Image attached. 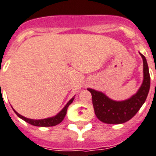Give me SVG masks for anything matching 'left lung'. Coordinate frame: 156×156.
<instances>
[{"label": "left lung", "mask_w": 156, "mask_h": 156, "mask_svg": "<svg viewBox=\"0 0 156 156\" xmlns=\"http://www.w3.org/2000/svg\"><path fill=\"white\" fill-rule=\"evenodd\" d=\"M141 55L144 62V80L136 94L123 101H115L101 91L88 88L92 95L94 110L100 121L108 124L124 123L132 119L143 106L150 90L151 78L146 58Z\"/></svg>", "instance_id": "left-lung-1"}]
</instances>
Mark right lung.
I'll list each match as a JSON object with an SVG mask.
<instances>
[{
    "mask_svg": "<svg viewBox=\"0 0 156 156\" xmlns=\"http://www.w3.org/2000/svg\"><path fill=\"white\" fill-rule=\"evenodd\" d=\"M74 99V98H72L71 99L69 100V102H67V104L66 105L65 107H63V109L62 111L56 115L55 116H53V117H49L47 118V119H28V118H25L22 115H21L20 114H18L15 111L14 109L12 108V110L14 111V112L16 113V115L18 116L20 119H23L24 121H25L28 123L31 124L33 126H56L58 124L60 123L65 118L67 112V109H68V107L69 105L71 104L73 101Z\"/></svg>",
    "mask_w": 156,
    "mask_h": 156,
    "instance_id": "obj_1",
    "label": "right lung"
}]
</instances>
